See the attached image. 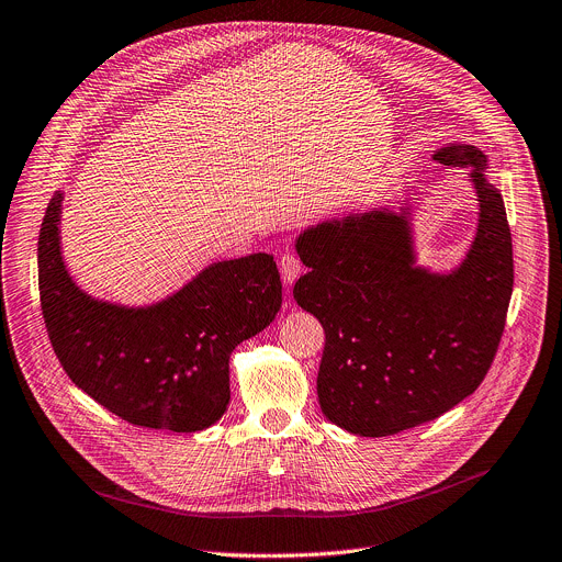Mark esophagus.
I'll return each instance as SVG.
<instances>
[{
	"label": "esophagus",
	"mask_w": 562,
	"mask_h": 562,
	"mask_svg": "<svg viewBox=\"0 0 562 562\" xmlns=\"http://www.w3.org/2000/svg\"><path fill=\"white\" fill-rule=\"evenodd\" d=\"M300 273H302V262H300V258L293 256V254H284V256L280 258V276H282V280H284V284L295 282Z\"/></svg>",
	"instance_id": "esophagus-1"
}]
</instances>
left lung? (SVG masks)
I'll return each mask as SVG.
<instances>
[{"label": "left lung", "mask_w": 562, "mask_h": 562, "mask_svg": "<svg viewBox=\"0 0 562 562\" xmlns=\"http://www.w3.org/2000/svg\"><path fill=\"white\" fill-rule=\"evenodd\" d=\"M471 167L480 220L464 262L449 276L414 267L407 211H371L306 228L295 243L308 273L295 286L327 342L317 371L323 414L380 438L436 420L485 380L514 289L512 233L487 157L469 144L434 155Z\"/></svg>", "instance_id": "left-lung-1"}]
</instances>
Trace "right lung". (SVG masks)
Here are the masks:
<instances>
[{"instance_id":"add662e5","label":"right lung","mask_w":562,"mask_h":562,"mask_svg":"<svg viewBox=\"0 0 562 562\" xmlns=\"http://www.w3.org/2000/svg\"><path fill=\"white\" fill-rule=\"evenodd\" d=\"M61 193L37 243L46 331L66 375L122 420L178 434L211 427L226 412L231 351L267 329L282 304L273 256L215 262L165 302L126 308L93 300L59 254Z\"/></svg>"}]
</instances>
